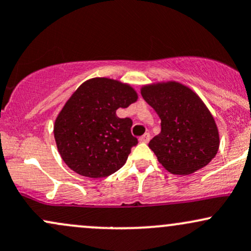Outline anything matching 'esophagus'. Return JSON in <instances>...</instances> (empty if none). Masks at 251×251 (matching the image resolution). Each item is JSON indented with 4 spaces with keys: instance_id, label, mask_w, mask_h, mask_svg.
<instances>
[{
    "instance_id": "34e87169",
    "label": "esophagus",
    "mask_w": 251,
    "mask_h": 251,
    "mask_svg": "<svg viewBox=\"0 0 251 251\" xmlns=\"http://www.w3.org/2000/svg\"><path fill=\"white\" fill-rule=\"evenodd\" d=\"M150 139H151V135H150V133H145V134H143L142 137L139 138V140H140V143H149L150 142Z\"/></svg>"
}]
</instances>
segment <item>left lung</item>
I'll use <instances>...</instances> for the list:
<instances>
[{
  "instance_id": "8db88e82",
  "label": "left lung",
  "mask_w": 251,
  "mask_h": 251,
  "mask_svg": "<svg viewBox=\"0 0 251 251\" xmlns=\"http://www.w3.org/2000/svg\"><path fill=\"white\" fill-rule=\"evenodd\" d=\"M142 96L162 120V131L149 143L158 162L174 175L208 165L220 148V134L201 98L176 81L143 86Z\"/></svg>"
}]
</instances>
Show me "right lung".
<instances>
[{
	"label": "right lung",
	"instance_id": "right-lung-1",
	"mask_svg": "<svg viewBox=\"0 0 251 251\" xmlns=\"http://www.w3.org/2000/svg\"><path fill=\"white\" fill-rule=\"evenodd\" d=\"M133 87L108 77H93L72 94L57 114L54 138L62 160L76 174L102 178L127 160L138 139L132 120L117 117L118 108L137 101Z\"/></svg>",
	"mask_w": 251,
	"mask_h": 251
}]
</instances>
